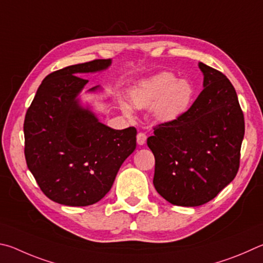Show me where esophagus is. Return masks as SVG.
<instances>
[{"label": "esophagus", "mask_w": 263, "mask_h": 263, "mask_svg": "<svg viewBox=\"0 0 263 263\" xmlns=\"http://www.w3.org/2000/svg\"><path fill=\"white\" fill-rule=\"evenodd\" d=\"M136 141H137V144H139V145L145 144L146 135L144 134V133H139V134H137V137H136Z\"/></svg>", "instance_id": "obj_1"}]
</instances>
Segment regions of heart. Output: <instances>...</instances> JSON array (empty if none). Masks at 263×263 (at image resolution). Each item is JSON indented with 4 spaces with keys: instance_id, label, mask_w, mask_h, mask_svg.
Listing matches in <instances>:
<instances>
[{
    "instance_id": "b5f03b06",
    "label": "heart",
    "mask_w": 263,
    "mask_h": 263,
    "mask_svg": "<svg viewBox=\"0 0 263 263\" xmlns=\"http://www.w3.org/2000/svg\"><path fill=\"white\" fill-rule=\"evenodd\" d=\"M194 98V87L185 78L177 80L171 72H160L141 81L130 91L133 105L137 108H148L153 104V114L159 122L176 121L191 107ZM124 114L132 115V106L121 101Z\"/></svg>"
}]
</instances>
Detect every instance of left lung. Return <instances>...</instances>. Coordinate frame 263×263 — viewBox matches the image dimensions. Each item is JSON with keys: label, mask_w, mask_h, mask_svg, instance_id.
Returning <instances> with one entry per match:
<instances>
[{"label": "left lung", "mask_w": 263, "mask_h": 263, "mask_svg": "<svg viewBox=\"0 0 263 263\" xmlns=\"http://www.w3.org/2000/svg\"><path fill=\"white\" fill-rule=\"evenodd\" d=\"M203 87L176 121L148 137L155 156L154 186L174 205L197 206L217 196L237 176L245 120L228 77L200 62Z\"/></svg>", "instance_id": "left-lung-1"}]
</instances>
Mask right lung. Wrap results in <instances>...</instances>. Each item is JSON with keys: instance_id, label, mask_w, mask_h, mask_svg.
I'll list each match as a JSON object with an SVG mask.
<instances>
[{"instance_id": "1", "label": "right lung", "mask_w": 263, "mask_h": 263, "mask_svg": "<svg viewBox=\"0 0 263 263\" xmlns=\"http://www.w3.org/2000/svg\"><path fill=\"white\" fill-rule=\"evenodd\" d=\"M110 63V59L93 60L49 73L26 112L27 167L44 194L57 203L85 206L100 201L136 148V128L107 127L78 98L89 82L81 73L105 70Z\"/></svg>"}]
</instances>
